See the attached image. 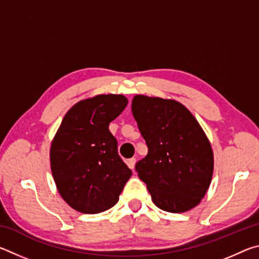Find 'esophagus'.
I'll return each instance as SVG.
<instances>
[{"instance_id": "1", "label": "esophagus", "mask_w": 259, "mask_h": 259, "mask_svg": "<svg viewBox=\"0 0 259 259\" xmlns=\"http://www.w3.org/2000/svg\"><path fill=\"white\" fill-rule=\"evenodd\" d=\"M126 164H128V166H129L131 170H134L135 169V165H136V159H135V157H133V159H129L128 161H126Z\"/></svg>"}]
</instances>
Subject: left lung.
Segmentation results:
<instances>
[{
    "label": "left lung",
    "instance_id": "obj_1",
    "mask_svg": "<svg viewBox=\"0 0 259 259\" xmlns=\"http://www.w3.org/2000/svg\"><path fill=\"white\" fill-rule=\"evenodd\" d=\"M131 109L148 147L136 170L153 203L174 213L196 207L213 172V152L202 126L175 99L136 95Z\"/></svg>",
    "mask_w": 259,
    "mask_h": 259
}]
</instances>
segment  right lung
I'll use <instances>...</instances> for the list:
<instances>
[{
    "mask_svg": "<svg viewBox=\"0 0 259 259\" xmlns=\"http://www.w3.org/2000/svg\"><path fill=\"white\" fill-rule=\"evenodd\" d=\"M126 104L123 95L113 94L80 100L52 139V177L61 198L76 211L98 213L112 208L133 175L108 129Z\"/></svg>",
    "mask_w": 259,
    "mask_h": 259,
    "instance_id": "add662e5",
    "label": "right lung"
}]
</instances>
